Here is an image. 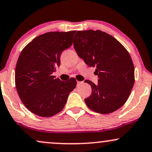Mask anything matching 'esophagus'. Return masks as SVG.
Segmentation results:
<instances>
[{"instance_id":"34e87169","label":"esophagus","mask_w":152,"mask_h":152,"mask_svg":"<svg viewBox=\"0 0 152 152\" xmlns=\"http://www.w3.org/2000/svg\"><path fill=\"white\" fill-rule=\"evenodd\" d=\"M82 83V82H81V81H77V85H79V84H81Z\"/></svg>"}]
</instances>
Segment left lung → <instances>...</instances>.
<instances>
[{
    "label": "left lung",
    "mask_w": 152,
    "mask_h": 152,
    "mask_svg": "<svg viewBox=\"0 0 152 152\" xmlns=\"http://www.w3.org/2000/svg\"><path fill=\"white\" fill-rule=\"evenodd\" d=\"M78 56L96 67L98 82L86 80L92 93L85 103L91 110L109 114L122 107L134 83V67L129 52L120 42L100 30L78 31L74 39Z\"/></svg>",
    "instance_id": "1"
}]
</instances>
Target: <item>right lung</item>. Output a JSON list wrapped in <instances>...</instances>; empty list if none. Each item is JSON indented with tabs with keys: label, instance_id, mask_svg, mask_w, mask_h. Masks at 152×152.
<instances>
[{
	"label": "right lung",
	"instance_id": "1",
	"mask_svg": "<svg viewBox=\"0 0 152 152\" xmlns=\"http://www.w3.org/2000/svg\"><path fill=\"white\" fill-rule=\"evenodd\" d=\"M76 31L49 32L37 37L25 47L15 67V86L24 105L30 112L49 118L61 112L76 81L56 78L62 52L72 45Z\"/></svg>",
	"mask_w": 152,
	"mask_h": 152
}]
</instances>
